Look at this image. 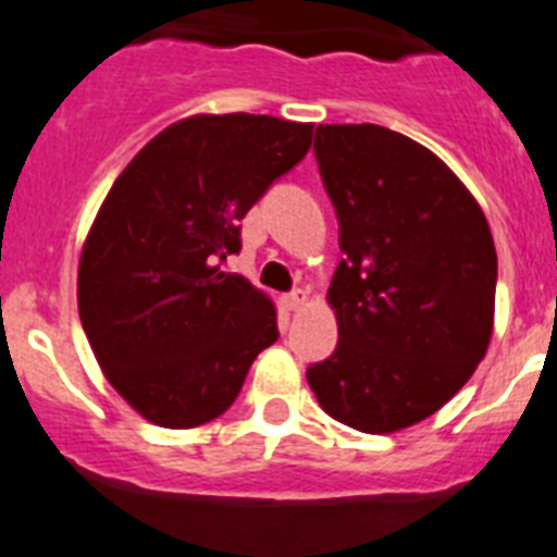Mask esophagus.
<instances>
[{"mask_svg": "<svg viewBox=\"0 0 557 557\" xmlns=\"http://www.w3.org/2000/svg\"><path fill=\"white\" fill-rule=\"evenodd\" d=\"M306 302H308V292H302V288H297V292L285 294L283 297V306L288 308V311H299Z\"/></svg>", "mask_w": 557, "mask_h": 557, "instance_id": "esophagus-1", "label": "esophagus"}]
</instances>
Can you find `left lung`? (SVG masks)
<instances>
[{
  "label": "left lung",
  "mask_w": 557,
  "mask_h": 557,
  "mask_svg": "<svg viewBox=\"0 0 557 557\" xmlns=\"http://www.w3.org/2000/svg\"><path fill=\"white\" fill-rule=\"evenodd\" d=\"M338 219L331 308L338 345L308 367L338 423L389 434L434 414L485 359L496 246L476 198L414 139L384 125H319Z\"/></svg>",
  "instance_id": "obj_1"
}]
</instances>
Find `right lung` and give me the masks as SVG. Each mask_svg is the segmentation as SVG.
Segmentation results:
<instances>
[{"instance_id":"right-lung-1","label":"right lung","mask_w":557,"mask_h":557,"mask_svg":"<svg viewBox=\"0 0 557 557\" xmlns=\"http://www.w3.org/2000/svg\"><path fill=\"white\" fill-rule=\"evenodd\" d=\"M311 123L196 114L168 125L111 185L77 269V311L109 384L151 423L224 414L277 342L272 299L221 260L240 219L311 148Z\"/></svg>"}]
</instances>
